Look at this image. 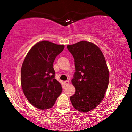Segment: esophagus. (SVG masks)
Segmentation results:
<instances>
[{
  "mask_svg": "<svg viewBox=\"0 0 132 132\" xmlns=\"http://www.w3.org/2000/svg\"><path fill=\"white\" fill-rule=\"evenodd\" d=\"M64 83L65 85H68V84H69V81H68H68H65L64 82Z\"/></svg>",
  "mask_w": 132,
  "mask_h": 132,
  "instance_id": "34e87169",
  "label": "esophagus"
}]
</instances>
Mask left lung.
Returning a JSON list of instances; mask_svg holds the SVG:
<instances>
[{
    "mask_svg": "<svg viewBox=\"0 0 132 132\" xmlns=\"http://www.w3.org/2000/svg\"><path fill=\"white\" fill-rule=\"evenodd\" d=\"M67 48L75 59L76 70L71 81L76 91L70 100L77 110L87 112L101 102L108 87L109 72L105 57L99 47L87 41Z\"/></svg>",
    "mask_w": 132,
    "mask_h": 132,
    "instance_id": "obj_1",
    "label": "left lung"
}]
</instances>
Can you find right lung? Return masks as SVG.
Returning <instances> with one entry per match:
<instances>
[{"mask_svg": "<svg viewBox=\"0 0 132 132\" xmlns=\"http://www.w3.org/2000/svg\"><path fill=\"white\" fill-rule=\"evenodd\" d=\"M64 48V45L42 41L30 49L23 63V92L30 104L39 109L52 107L63 90L55 79L53 66L56 57Z\"/></svg>", "mask_w": 132, "mask_h": 132, "instance_id": "right-lung-1", "label": "right lung"}]
</instances>
